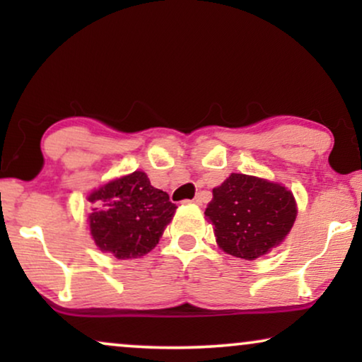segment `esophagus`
Here are the masks:
<instances>
[{
  "label": "esophagus",
  "mask_w": 362,
  "mask_h": 362,
  "mask_svg": "<svg viewBox=\"0 0 362 362\" xmlns=\"http://www.w3.org/2000/svg\"><path fill=\"white\" fill-rule=\"evenodd\" d=\"M192 202H194V204H197V206H201L202 202H204V196H202V192H199V194H197L194 199H192Z\"/></svg>",
  "instance_id": "obj_1"
}]
</instances>
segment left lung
<instances>
[{
  "mask_svg": "<svg viewBox=\"0 0 362 362\" xmlns=\"http://www.w3.org/2000/svg\"><path fill=\"white\" fill-rule=\"evenodd\" d=\"M204 214L226 254L255 260L284 242L296 219V202L279 182L232 173L212 189Z\"/></svg>",
  "mask_w": 362,
  "mask_h": 362,
  "instance_id": "obj_1",
  "label": "left lung"
}]
</instances>
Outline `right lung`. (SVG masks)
I'll return each instance as SVG.
<instances>
[{"instance_id": "add662e5", "label": "right lung", "mask_w": 362, "mask_h": 362, "mask_svg": "<svg viewBox=\"0 0 362 362\" xmlns=\"http://www.w3.org/2000/svg\"><path fill=\"white\" fill-rule=\"evenodd\" d=\"M88 201L92 239L102 252L120 260L155 249L176 211L170 196L153 187L143 171L107 182L90 192Z\"/></svg>"}]
</instances>
